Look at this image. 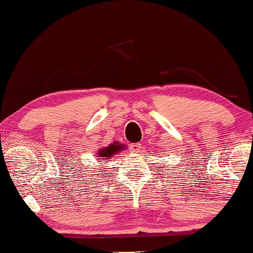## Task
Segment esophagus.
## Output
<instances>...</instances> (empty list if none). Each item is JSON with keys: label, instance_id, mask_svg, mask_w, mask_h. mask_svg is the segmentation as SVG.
Here are the masks:
<instances>
[{"label": "esophagus", "instance_id": "obj_1", "mask_svg": "<svg viewBox=\"0 0 253 253\" xmlns=\"http://www.w3.org/2000/svg\"><path fill=\"white\" fill-rule=\"evenodd\" d=\"M140 149H141V143H131L130 145V150L132 153H139Z\"/></svg>", "mask_w": 253, "mask_h": 253}]
</instances>
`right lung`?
I'll return each mask as SVG.
<instances>
[{"label": "right lung", "instance_id": "add662e5", "mask_svg": "<svg viewBox=\"0 0 253 253\" xmlns=\"http://www.w3.org/2000/svg\"><path fill=\"white\" fill-rule=\"evenodd\" d=\"M124 148H126V146L120 145V143H118V142L111 143L110 146L105 147V148H102V150L99 151V153H98V157H99L98 161L99 162H107L108 159L112 158V156H113L114 154L120 153V150L124 149ZM100 164H102V163H100ZM104 172H105V170H104ZM97 175H98V174H97Z\"/></svg>", "mask_w": 253, "mask_h": 253}]
</instances>
